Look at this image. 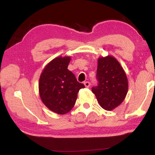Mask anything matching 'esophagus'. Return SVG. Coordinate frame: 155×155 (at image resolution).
Segmentation results:
<instances>
[{
    "label": "esophagus",
    "mask_w": 155,
    "mask_h": 155,
    "mask_svg": "<svg viewBox=\"0 0 155 155\" xmlns=\"http://www.w3.org/2000/svg\"><path fill=\"white\" fill-rule=\"evenodd\" d=\"M84 86L86 87H90V83L89 82V81H85V82L84 83Z\"/></svg>",
    "instance_id": "esophagus-1"
}]
</instances>
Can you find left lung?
Here are the masks:
<instances>
[{"mask_svg": "<svg viewBox=\"0 0 155 155\" xmlns=\"http://www.w3.org/2000/svg\"><path fill=\"white\" fill-rule=\"evenodd\" d=\"M98 84L92 88L104 109L111 111L123 102L128 91V80L123 68L111 55L97 59Z\"/></svg>", "mask_w": 155, "mask_h": 155, "instance_id": "8db88e82", "label": "left lung"}]
</instances>
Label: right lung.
Returning a JSON list of instances; mask_svg holds the SVG:
<instances>
[{"label":"right lung","instance_id":"1","mask_svg":"<svg viewBox=\"0 0 155 155\" xmlns=\"http://www.w3.org/2000/svg\"><path fill=\"white\" fill-rule=\"evenodd\" d=\"M71 57H57L44 67L38 82L41 101L51 111L65 114L72 109L79 90L84 87L68 69Z\"/></svg>","mask_w":155,"mask_h":155}]
</instances>
